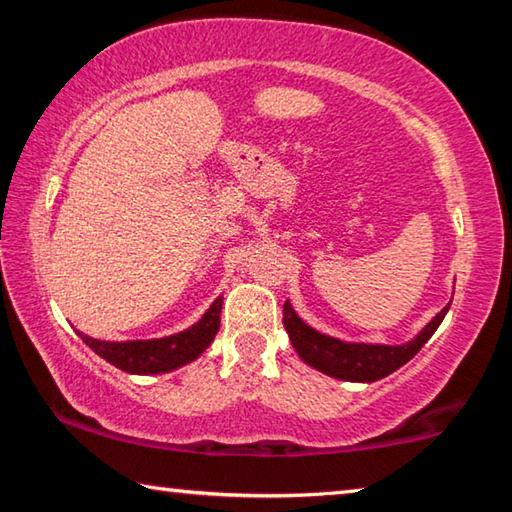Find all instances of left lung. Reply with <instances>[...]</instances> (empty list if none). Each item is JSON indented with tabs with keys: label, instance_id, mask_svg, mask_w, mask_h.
<instances>
[{
	"label": "left lung",
	"instance_id": "8db88e82",
	"mask_svg": "<svg viewBox=\"0 0 512 512\" xmlns=\"http://www.w3.org/2000/svg\"><path fill=\"white\" fill-rule=\"evenodd\" d=\"M452 305V302H449ZM449 305L433 316L431 323L404 345H372V343H345L334 336L320 334L302 320L289 302H284V329L289 332L293 348L300 359L311 368L325 372L329 377L343 381H377L402 368L427 343L438 325L443 323Z\"/></svg>",
	"mask_w": 512,
	"mask_h": 512
}]
</instances>
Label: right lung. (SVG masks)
Masks as SVG:
<instances>
[{"mask_svg": "<svg viewBox=\"0 0 512 512\" xmlns=\"http://www.w3.org/2000/svg\"><path fill=\"white\" fill-rule=\"evenodd\" d=\"M221 307L223 298H216L196 325L185 329V332L164 336V339L115 343L92 339V336L81 332L79 336L99 357L119 370L131 372V375H158V372H171L201 357L219 332Z\"/></svg>", "mask_w": 512, "mask_h": 512, "instance_id": "add662e5", "label": "right lung"}]
</instances>
